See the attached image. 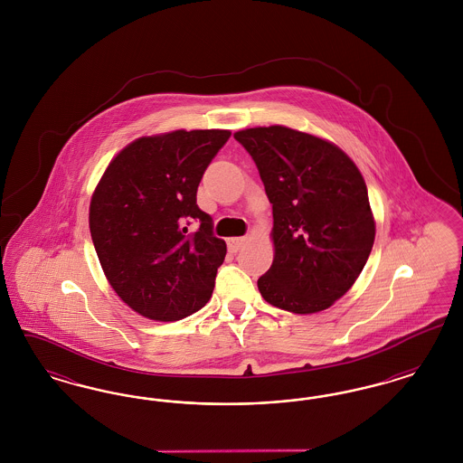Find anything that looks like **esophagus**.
<instances>
[{"mask_svg":"<svg viewBox=\"0 0 463 463\" xmlns=\"http://www.w3.org/2000/svg\"><path fill=\"white\" fill-rule=\"evenodd\" d=\"M244 242H246L244 238H229V240H227V248H229L231 253H236L238 250H241Z\"/></svg>","mask_w":463,"mask_h":463,"instance_id":"1","label":"esophagus"}]
</instances>
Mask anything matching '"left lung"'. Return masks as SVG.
<instances>
[{"instance_id": "left-lung-1", "label": "left lung", "mask_w": 463, "mask_h": 463, "mask_svg": "<svg viewBox=\"0 0 463 463\" xmlns=\"http://www.w3.org/2000/svg\"><path fill=\"white\" fill-rule=\"evenodd\" d=\"M272 204L274 260L259 289L274 307L314 314L359 278L374 241L364 178L340 147L287 127L234 133Z\"/></svg>"}]
</instances>
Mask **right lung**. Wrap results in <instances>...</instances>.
<instances>
[{
	"instance_id": "right-lung-1",
	"label": "right lung",
	"mask_w": 463,
	"mask_h": 463,
	"mask_svg": "<svg viewBox=\"0 0 463 463\" xmlns=\"http://www.w3.org/2000/svg\"><path fill=\"white\" fill-rule=\"evenodd\" d=\"M229 130L140 137L116 156L90 203V232L118 297L144 317L178 321L203 307L227 246L199 210V182ZM200 222L196 233L186 225Z\"/></svg>"
}]
</instances>
